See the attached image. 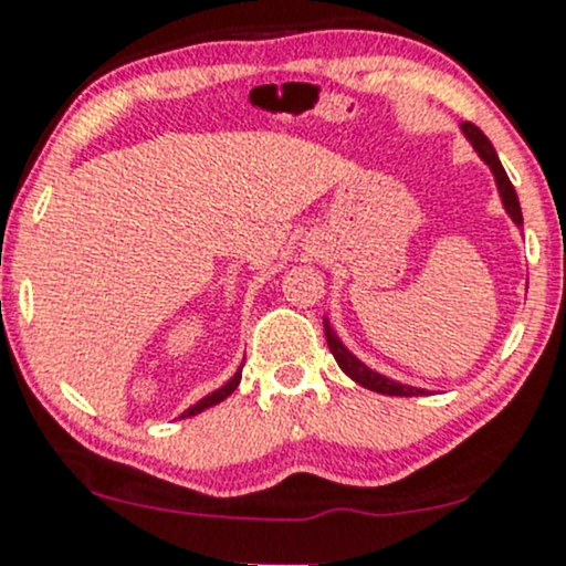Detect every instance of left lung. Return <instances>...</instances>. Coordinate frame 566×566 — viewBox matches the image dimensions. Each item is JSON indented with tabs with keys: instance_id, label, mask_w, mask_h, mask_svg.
<instances>
[{
	"instance_id": "8db88e82",
	"label": "left lung",
	"mask_w": 566,
	"mask_h": 566,
	"mask_svg": "<svg viewBox=\"0 0 566 566\" xmlns=\"http://www.w3.org/2000/svg\"><path fill=\"white\" fill-rule=\"evenodd\" d=\"M462 132L464 136L470 139V145L475 147V153L481 155L483 164L489 166L494 174V182H496V190H500V198H502V207H505V212L511 214V220L515 226H524V217H521V203H518V196H515V188L511 185V179H507L505 169H502L500 158H496L492 142L486 139V134L481 132V128L473 126V123H462ZM325 338H327V346H331L335 363H338V368L344 370L346 376L352 378V381H357L359 387L370 389V392H378V395H395V397H416V395H424L427 389H416V387H408V384H400V381H392V378L376 374V370H370L368 365L363 363V359H357L354 354L346 349L344 344H340V338L335 335V331L331 327V322L325 319Z\"/></svg>"
}]
</instances>
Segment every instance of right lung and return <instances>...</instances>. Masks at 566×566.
Segmentation results:
<instances>
[{
    "instance_id": "1",
    "label": "right lung",
    "mask_w": 566,
    "mask_h": 566,
    "mask_svg": "<svg viewBox=\"0 0 566 566\" xmlns=\"http://www.w3.org/2000/svg\"><path fill=\"white\" fill-rule=\"evenodd\" d=\"M239 381H241V368H239V370H235V374H233V378H231V381H228V384H222V387H220V389H214V392H212V395L201 397V400H198V402H196V406H190V408H188V411H185L182 416H196V413L207 411V408H212V406H217V402H222V400H226V397H228V395H231V392H233V389H235V387H239Z\"/></svg>"
}]
</instances>
